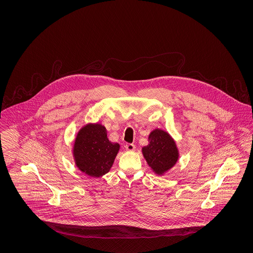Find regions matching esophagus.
I'll return each mask as SVG.
<instances>
[{"mask_svg":"<svg viewBox=\"0 0 253 253\" xmlns=\"http://www.w3.org/2000/svg\"><path fill=\"white\" fill-rule=\"evenodd\" d=\"M125 149H126L127 151H129V152H132V151H134L135 146L132 144V143H127V144L125 145Z\"/></svg>","mask_w":253,"mask_h":253,"instance_id":"1","label":"esophagus"}]
</instances>
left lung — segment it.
Returning <instances> with one entry per match:
<instances>
[{
    "label": "left lung",
    "instance_id": "left-lung-1",
    "mask_svg": "<svg viewBox=\"0 0 253 253\" xmlns=\"http://www.w3.org/2000/svg\"><path fill=\"white\" fill-rule=\"evenodd\" d=\"M148 165L157 174L172 168L178 159V150L168 132L156 129L149 134V144L142 148Z\"/></svg>",
    "mask_w": 253,
    "mask_h": 253
}]
</instances>
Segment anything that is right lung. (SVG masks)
Segmentation results:
<instances>
[{"label":"right lung","mask_w":253,"mask_h":253,"mask_svg":"<svg viewBox=\"0 0 253 253\" xmlns=\"http://www.w3.org/2000/svg\"><path fill=\"white\" fill-rule=\"evenodd\" d=\"M119 150L120 144L109 140L104 126L87 124L77 134L73 155L82 171L99 177L110 170Z\"/></svg>","instance_id":"right-lung-1"}]
</instances>
